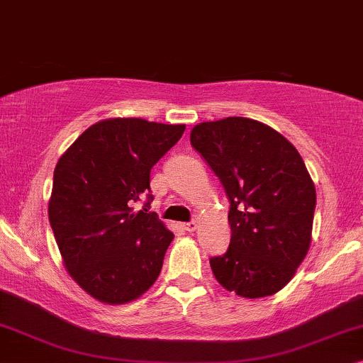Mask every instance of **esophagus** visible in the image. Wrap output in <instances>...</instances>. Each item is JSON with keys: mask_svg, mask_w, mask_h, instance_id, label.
<instances>
[{"mask_svg": "<svg viewBox=\"0 0 363 363\" xmlns=\"http://www.w3.org/2000/svg\"><path fill=\"white\" fill-rule=\"evenodd\" d=\"M182 229L187 230V232H194L197 229V220L186 222V224H182Z\"/></svg>", "mask_w": 363, "mask_h": 363, "instance_id": "34e87169", "label": "esophagus"}]
</instances>
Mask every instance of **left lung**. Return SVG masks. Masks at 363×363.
I'll return each instance as SVG.
<instances>
[{"label": "left lung", "instance_id": "1", "mask_svg": "<svg viewBox=\"0 0 363 363\" xmlns=\"http://www.w3.org/2000/svg\"><path fill=\"white\" fill-rule=\"evenodd\" d=\"M191 144L230 204L229 249L211 257L217 282L245 298L279 292L312 239L317 197L301 154L267 124L238 116L194 125Z\"/></svg>", "mask_w": 363, "mask_h": 363}]
</instances>
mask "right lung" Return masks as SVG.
Masks as SVG:
<instances>
[{"mask_svg": "<svg viewBox=\"0 0 363 363\" xmlns=\"http://www.w3.org/2000/svg\"><path fill=\"white\" fill-rule=\"evenodd\" d=\"M184 124L139 118L99 121L55 167L48 214L66 270L91 297L121 306L156 282L174 234L147 212L151 169ZM146 195L143 211L133 202Z\"/></svg>", "mask_w": 363, "mask_h": 363, "instance_id": "1", "label": "right lung"}]
</instances>
